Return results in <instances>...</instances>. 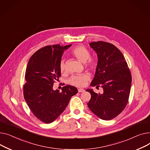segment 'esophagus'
I'll list each match as a JSON object with an SVG mask.
<instances>
[{
	"mask_svg": "<svg viewBox=\"0 0 150 150\" xmlns=\"http://www.w3.org/2000/svg\"><path fill=\"white\" fill-rule=\"evenodd\" d=\"M85 90L84 89H82V88H79L78 89V92L79 93H82V92H84Z\"/></svg>",
	"mask_w": 150,
	"mask_h": 150,
	"instance_id": "obj_1",
	"label": "esophagus"
}]
</instances>
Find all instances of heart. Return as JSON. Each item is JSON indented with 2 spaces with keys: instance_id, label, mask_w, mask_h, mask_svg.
I'll return each mask as SVG.
<instances>
[{
  "instance_id": "b5f03b06",
  "label": "heart",
  "mask_w": 150,
  "mask_h": 150,
  "mask_svg": "<svg viewBox=\"0 0 150 150\" xmlns=\"http://www.w3.org/2000/svg\"><path fill=\"white\" fill-rule=\"evenodd\" d=\"M71 54L77 60L82 63H85L86 67L91 71H95L98 66V61L95 58H91L89 50L83 46L79 45L73 48L71 51ZM60 70L62 73L65 71V64L64 60L60 62ZM90 76L87 74H82L73 76L69 79V83L76 86H84L89 80Z\"/></svg>"
}]
</instances>
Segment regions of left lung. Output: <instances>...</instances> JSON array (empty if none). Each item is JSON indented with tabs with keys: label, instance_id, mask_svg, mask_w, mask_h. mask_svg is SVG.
<instances>
[{
	"label": "left lung",
	"instance_id": "obj_1",
	"mask_svg": "<svg viewBox=\"0 0 150 150\" xmlns=\"http://www.w3.org/2000/svg\"><path fill=\"white\" fill-rule=\"evenodd\" d=\"M90 47L98 55V66L91 83L97 88L100 86L103 94L87 89L91 96L87 103L90 110L100 119L109 120L117 116L127 106L131 85V74L125 59L112 44L93 42Z\"/></svg>",
	"mask_w": 150,
	"mask_h": 150
}]
</instances>
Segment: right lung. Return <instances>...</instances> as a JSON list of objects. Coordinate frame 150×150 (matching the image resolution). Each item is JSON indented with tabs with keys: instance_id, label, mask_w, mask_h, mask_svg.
Returning <instances> with one entry per match:
<instances>
[{
	"instance_id": "right-lung-1",
	"label": "right lung",
	"mask_w": 150,
	"mask_h": 150,
	"mask_svg": "<svg viewBox=\"0 0 150 150\" xmlns=\"http://www.w3.org/2000/svg\"><path fill=\"white\" fill-rule=\"evenodd\" d=\"M71 46L53 45L38 50L30 59L25 71L24 99L34 115L45 124L55 120L64 112L76 87L66 85L62 92L53 90L61 76L60 62L64 51Z\"/></svg>"
}]
</instances>
